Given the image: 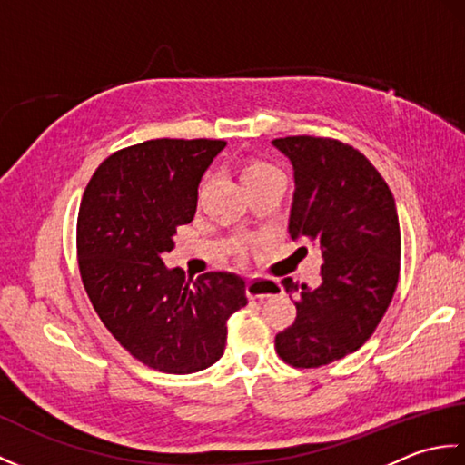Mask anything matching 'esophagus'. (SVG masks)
<instances>
[{
  "label": "esophagus",
  "instance_id": "34e87169",
  "mask_svg": "<svg viewBox=\"0 0 465 465\" xmlns=\"http://www.w3.org/2000/svg\"><path fill=\"white\" fill-rule=\"evenodd\" d=\"M282 292L280 283H275L273 280H265V278H258L248 282V288H245V293H248L250 300H268L272 295H278Z\"/></svg>",
  "mask_w": 465,
  "mask_h": 465
}]
</instances>
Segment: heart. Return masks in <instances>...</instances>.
I'll return each mask as SVG.
<instances>
[{
    "instance_id": "b5f03b06",
    "label": "heart",
    "mask_w": 465,
    "mask_h": 465,
    "mask_svg": "<svg viewBox=\"0 0 465 465\" xmlns=\"http://www.w3.org/2000/svg\"><path fill=\"white\" fill-rule=\"evenodd\" d=\"M273 175H283L278 167L268 163V162H262V160H253L248 165L243 167V182L245 185L248 183H255V182H263V180H270Z\"/></svg>"
}]
</instances>
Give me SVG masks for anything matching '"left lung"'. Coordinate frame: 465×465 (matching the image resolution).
<instances>
[{"mask_svg": "<svg viewBox=\"0 0 465 465\" xmlns=\"http://www.w3.org/2000/svg\"><path fill=\"white\" fill-rule=\"evenodd\" d=\"M273 145L293 165L290 235L320 245L323 260L315 288L282 280L298 315L275 335V351L293 368H320L360 350L393 298L401 255L396 202L348 143L290 135Z\"/></svg>", "mask_w": 465, "mask_h": 465, "instance_id": "8db88e82", "label": "left lung"}]
</instances>
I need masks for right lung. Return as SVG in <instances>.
<instances>
[{
	"mask_svg": "<svg viewBox=\"0 0 465 465\" xmlns=\"http://www.w3.org/2000/svg\"><path fill=\"white\" fill-rule=\"evenodd\" d=\"M223 140H150L100 163L77 213V265L95 313L125 351L163 373H193L222 358L227 320L248 303L230 272L185 278L167 270L177 227Z\"/></svg>",
	"mask_w": 465,
	"mask_h": 465,
	"instance_id": "1",
	"label": "right lung"
}]
</instances>
